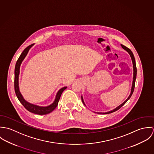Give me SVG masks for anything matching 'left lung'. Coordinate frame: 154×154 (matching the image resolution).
<instances>
[{"label":"left lung","mask_w":154,"mask_h":154,"mask_svg":"<svg viewBox=\"0 0 154 154\" xmlns=\"http://www.w3.org/2000/svg\"><path fill=\"white\" fill-rule=\"evenodd\" d=\"M121 46L122 47V48H123V49L126 50L129 53V54H130V56H131V58H132V62H133V84H132L131 93L129 97L128 98V99H127L123 103H122V104L121 105H120L119 107H117V108H116L114 110H112V111H109V112H104V113H103V112H97V113H100V114H110V113L113 112H114V111H116L120 109L123 105H125V104L128 101V100L130 99V98L131 97V96H132V95L133 94V91H134V86H135V81H136V74H137V69H136V62H135L134 57V56H133V54L132 51H131L129 48H128L127 47H126V46H125V45H122V44H121ZM82 103L84 104V100H83L82 97ZM84 105H85V104H84Z\"/></svg>","instance_id":"1"}]
</instances>
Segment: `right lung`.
I'll list each match as a JSON object with an SVG mask.
<instances>
[{
	"label": "right lung",
	"instance_id": "1",
	"mask_svg": "<svg viewBox=\"0 0 154 154\" xmlns=\"http://www.w3.org/2000/svg\"><path fill=\"white\" fill-rule=\"evenodd\" d=\"M33 44H34L29 45V46H28L26 48H25L24 49V50L22 51L21 54L20 55V57L18 58V59L16 63L15 68V79H14L15 92V94H16V95H17L18 99L19 100L20 103L22 104L23 106L26 110L32 112V113L36 114L44 115V114H48V113L52 112L56 108L63 91L65 89H66L67 87L61 88L58 91V92L56 95V99H55L54 101L53 102V103L47 107H40V106L34 105V104H31L26 102L23 99L21 94L20 92L19 86H18V76H19V74H20V65H21L23 60L26 56L29 48L33 45Z\"/></svg>",
	"mask_w": 154,
	"mask_h": 154
}]
</instances>
